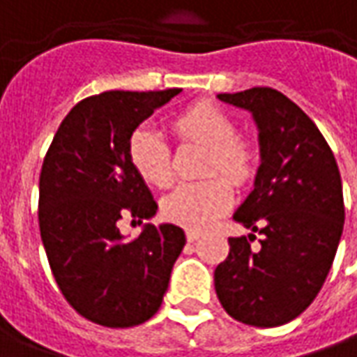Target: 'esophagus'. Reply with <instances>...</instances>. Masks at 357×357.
<instances>
[{
  "label": "esophagus",
  "mask_w": 357,
  "mask_h": 357,
  "mask_svg": "<svg viewBox=\"0 0 357 357\" xmlns=\"http://www.w3.org/2000/svg\"><path fill=\"white\" fill-rule=\"evenodd\" d=\"M198 238H200V231H198V229H186V241L192 243V241H196Z\"/></svg>",
  "instance_id": "obj_1"
}]
</instances>
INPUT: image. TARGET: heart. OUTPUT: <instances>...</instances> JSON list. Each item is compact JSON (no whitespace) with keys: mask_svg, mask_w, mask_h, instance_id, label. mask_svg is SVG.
<instances>
[{"mask_svg":"<svg viewBox=\"0 0 357 357\" xmlns=\"http://www.w3.org/2000/svg\"><path fill=\"white\" fill-rule=\"evenodd\" d=\"M173 133L184 143L206 147L204 174L200 183L181 184L162 202V212L174 224L202 229L222 216L234 200L236 186L248 184L257 173V149L248 137L238 135L234 117L212 102H196L171 119ZM128 157L135 173L151 186L167 188L173 184L174 171L171 149L149 128L135 129L129 137ZM218 170L227 176L212 175Z\"/></svg>","mask_w":357,"mask_h":357,"instance_id":"b5f03b06","label":"heart"}]
</instances>
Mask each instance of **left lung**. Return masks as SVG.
<instances>
[{
  "instance_id": "obj_1",
  "label": "left lung",
  "mask_w": 357,
  "mask_h": 357,
  "mask_svg": "<svg viewBox=\"0 0 357 357\" xmlns=\"http://www.w3.org/2000/svg\"><path fill=\"white\" fill-rule=\"evenodd\" d=\"M250 109L261 145L255 188L234 220L261 236L229 238L214 271L220 305L238 322L273 328L291 322L317 298L344 228L342 178L334 153L314 121L273 88L220 94Z\"/></svg>"
}]
</instances>
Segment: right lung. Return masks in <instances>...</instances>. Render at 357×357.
<instances>
[{
	"label": "right lung",
	"instance_id": "obj_1",
	"mask_svg": "<svg viewBox=\"0 0 357 357\" xmlns=\"http://www.w3.org/2000/svg\"><path fill=\"white\" fill-rule=\"evenodd\" d=\"M181 88L109 90L80 100L62 119L39 176V229L52 277L86 320L129 328L162 303L184 248L173 224L123 241L119 220L141 222L157 202L128 157L131 133Z\"/></svg>",
	"mask_w": 357,
	"mask_h": 357
}]
</instances>
